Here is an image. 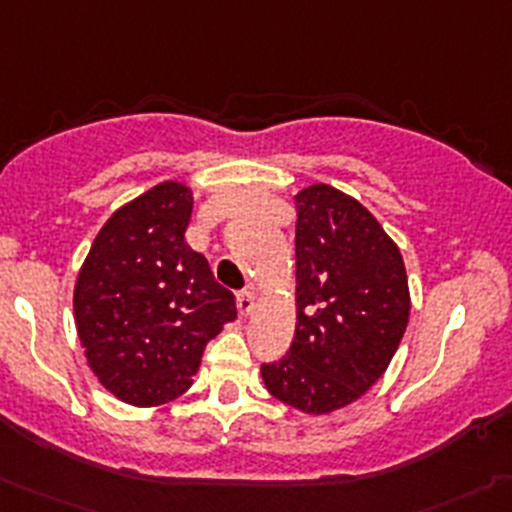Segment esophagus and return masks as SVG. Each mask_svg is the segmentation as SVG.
<instances>
[{"label":"esophagus","mask_w":512,"mask_h":512,"mask_svg":"<svg viewBox=\"0 0 512 512\" xmlns=\"http://www.w3.org/2000/svg\"><path fill=\"white\" fill-rule=\"evenodd\" d=\"M237 308H240L242 318H247V315L255 310V293H252V290H242V293L237 295Z\"/></svg>","instance_id":"1"}]
</instances>
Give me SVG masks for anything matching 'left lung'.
<instances>
[{
  "label": "left lung",
  "instance_id": "8db88e82",
  "mask_svg": "<svg viewBox=\"0 0 512 512\" xmlns=\"http://www.w3.org/2000/svg\"><path fill=\"white\" fill-rule=\"evenodd\" d=\"M295 338L262 364L267 391L310 417L351 407L389 369L409 323V280L374 214L328 184L293 197Z\"/></svg>",
  "mask_w": 512,
  "mask_h": 512
}]
</instances>
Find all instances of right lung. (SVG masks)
I'll return each instance as SVG.
<instances>
[{
  "label": "right lung",
  "mask_w": 512,
  "mask_h": 512,
  "mask_svg": "<svg viewBox=\"0 0 512 512\" xmlns=\"http://www.w3.org/2000/svg\"><path fill=\"white\" fill-rule=\"evenodd\" d=\"M194 194L161 181L108 217L80 265L75 328L100 386L159 407L191 386L204 346L237 318L234 295L186 245Z\"/></svg>",
  "instance_id": "add662e5"
}]
</instances>
